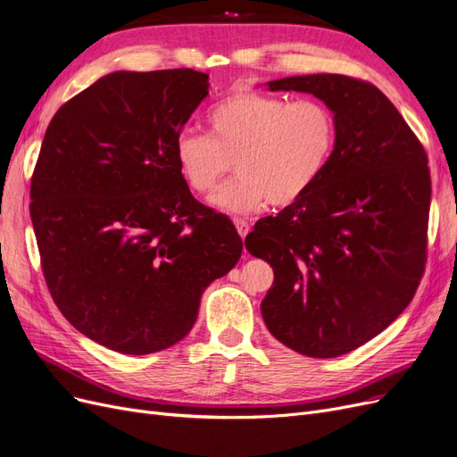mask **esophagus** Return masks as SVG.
<instances>
[{
	"label": "esophagus",
	"instance_id": "obj_1",
	"mask_svg": "<svg viewBox=\"0 0 457 457\" xmlns=\"http://www.w3.org/2000/svg\"><path fill=\"white\" fill-rule=\"evenodd\" d=\"M234 225H236V228H238V234L242 236V238H245V236L249 234V223L245 221V219L234 217Z\"/></svg>",
	"mask_w": 457,
	"mask_h": 457
}]
</instances>
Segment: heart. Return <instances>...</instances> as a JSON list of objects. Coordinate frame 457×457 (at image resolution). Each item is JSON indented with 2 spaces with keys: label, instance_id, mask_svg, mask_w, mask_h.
Masks as SVG:
<instances>
[{
  "label": "heart",
  "instance_id": "b5f03b06",
  "mask_svg": "<svg viewBox=\"0 0 457 457\" xmlns=\"http://www.w3.org/2000/svg\"><path fill=\"white\" fill-rule=\"evenodd\" d=\"M206 121L210 137L184 129L176 137V161L186 184L210 195L234 169V178L213 196L230 213H247L264 203H296L326 170L336 148V116L319 99L288 101L254 89H236L215 103Z\"/></svg>",
  "mask_w": 457,
  "mask_h": 457
}]
</instances>
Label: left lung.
<instances>
[{
	"label": "left lung",
	"instance_id": "8db88e82",
	"mask_svg": "<svg viewBox=\"0 0 457 457\" xmlns=\"http://www.w3.org/2000/svg\"><path fill=\"white\" fill-rule=\"evenodd\" d=\"M268 86L324 101L337 137L317 184L247 234V251L273 268L261 312L270 334L288 349L336 358L390 326L424 276L428 155L392 101L368 80L305 75Z\"/></svg>",
	"mask_w": 457,
	"mask_h": 457
}]
</instances>
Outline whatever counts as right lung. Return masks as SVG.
Masks as SVG:
<instances>
[{
	"label": "right lung",
	"mask_w": 457,
	"mask_h": 457,
	"mask_svg": "<svg viewBox=\"0 0 457 457\" xmlns=\"http://www.w3.org/2000/svg\"><path fill=\"white\" fill-rule=\"evenodd\" d=\"M208 87L195 69L118 71L46 127L29 189L43 276L62 315L111 351L184 339L206 287L242 257L230 219L198 203L176 161Z\"/></svg>",
	"instance_id": "right-lung-1"
}]
</instances>
